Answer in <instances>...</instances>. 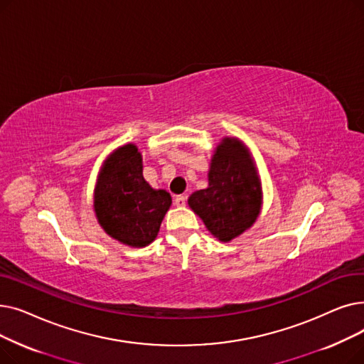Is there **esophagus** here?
I'll return each instance as SVG.
<instances>
[{"label":"esophagus","mask_w":364,"mask_h":364,"mask_svg":"<svg viewBox=\"0 0 364 364\" xmlns=\"http://www.w3.org/2000/svg\"><path fill=\"white\" fill-rule=\"evenodd\" d=\"M175 204H176L178 207H183V205L186 204V197H185V196H178V197L175 198Z\"/></svg>","instance_id":"esophagus-1"}]
</instances>
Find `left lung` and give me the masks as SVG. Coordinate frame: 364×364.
Here are the masks:
<instances>
[{
    "mask_svg": "<svg viewBox=\"0 0 364 364\" xmlns=\"http://www.w3.org/2000/svg\"><path fill=\"white\" fill-rule=\"evenodd\" d=\"M209 186L193 193L188 205L219 241L228 243L256 222L262 183L250 149L238 137H223L210 160Z\"/></svg>",
    "mask_w": 364,
    "mask_h": 364,
    "instance_id": "1",
    "label": "left lung"
}]
</instances>
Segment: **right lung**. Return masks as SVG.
Wrapping results in <instances>:
<instances>
[{"label":"right lung","mask_w":364,"mask_h":364,"mask_svg":"<svg viewBox=\"0 0 364 364\" xmlns=\"http://www.w3.org/2000/svg\"><path fill=\"white\" fill-rule=\"evenodd\" d=\"M142 163L134 144L118 146L103 161L93 194L102 230L118 243L137 249L157 238L171 205L166 189H154L145 181Z\"/></svg>","instance_id":"right-lung-1"}]
</instances>
